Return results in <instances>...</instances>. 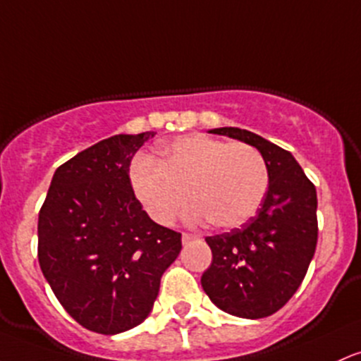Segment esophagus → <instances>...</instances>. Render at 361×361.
Wrapping results in <instances>:
<instances>
[{
  "mask_svg": "<svg viewBox=\"0 0 361 361\" xmlns=\"http://www.w3.org/2000/svg\"><path fill=\"white\" fill-rule=\"evenodd\" d=\"M193 240H197V236L188 235V233H183V235H181V241H183V245H188L190 241H193Z\"/></svg>",
  "mask_w": 361,
  "mask_h": 361,
  "instance_id": "esophagus-1",
  "label": "esophagus"
}]
</instances>
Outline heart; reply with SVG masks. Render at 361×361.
<instances>
[{"label":"heart","instance_id":"1","mask_svg":"<svg viewBox=\"0 0 361 361\" xmlns=\"http://www.w3.org/2000/svg\"><path fill=\"white\" fill-rule=\"evenodd\" d=\"M130 181L157 224H173L187 207L190 193L195 202L190 212L193 221L235 229L259 211L269 188V171L262 154L252 145L193 133L166 145L161 162L137 157Z\"/></svg>","mask_w":361,"mask_h":361}]
</instances>
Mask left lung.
<instances>
[{"instance_id":"obj_1","label":"left lung","mask_w":361,"mask_h":361,"mask_svg":"<svg viewBox=\"0 0 361 361\" xmlns=\"http://www.w3.org/2000/svg\"><path fill=\"white\" fill-rule=\"evenodd\" d=\"M211 133L245 142L262 154L269 188L248 223L207 236L212 264L202 288L217 308L241 319H264L288 303L302 284L317 247V192L291 152L248 130Z\"/></svg>"}]
</instances>
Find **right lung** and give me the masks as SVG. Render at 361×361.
<instances>
[{"instance_id":"add662e5","label":"right lung","mask_w":361,"mask_h":361,"mask_svg":"<svg viewBox=\"0 0 361 361\" xmlns=\"http://www.w3.org/2000/svg\"><path fill=\"white\" fill-rule=\"evenodd\" d=\"M156 133L114 135L61 164L39 212L37 257L58 302L80 326L113 336L152 310L181 235L154 223L130 162Z\"/></svg>"}]
</instances>
